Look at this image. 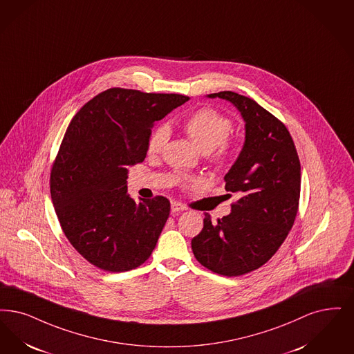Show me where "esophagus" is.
I'll return each mask as SVG.
<instances>
[{"label":"esophagus","mask_w":354,"mask_h":354,"mask_svg":"<svg viewBox=\"0 0 354 354\" xmlns=\"http://www.w3.org/2000/svg\"><path fill=\"white\" fill-rule=\"evenodd\" d=\"M183 211H187V207L183 205L182 203H179V201H172L171 203V212L178 213L183 212Z\"/></svg>","instance_id":"34e87169"}]
</instances>
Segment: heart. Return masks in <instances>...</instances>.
Returning a JSON list of instances; mask_svg holds the SVG:
<instances>
[{"label":"heart","instance_id":"1","mask_svg":"<svg viewBox=\"0 0 354 354\" xmlns=\"http://www.w3.org/2000/svg\"><path fill=\"white\" fill-rule=\"evenodd\" d=\"M232 127V120L227 115L209 106L195 111L183 122L185 134L216 167L227 165L236 154L237 142L229 136ZM169 138L170 129L167 125L156 127L147 142V153L150 156L159 154Z\"/></svg>","mask_w":354,"mask_h":354}]
</instances>
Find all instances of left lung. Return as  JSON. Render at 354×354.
Listing matches in <instances>:
<instances>
[{
    "instance_id": "obj_1",
    "label": "left lung",
    "mask_w": 354,
    "mask_h": 354,
    "mask_svg": "<svg viewBox=\"0 0 354 354\" xmlns=\"http://www.w3.org/2000/svg\"><path fill=\"white\" fill-rule=\"evenodd\" d=\"M209 97L230 101L245 120V145L224 182L236 194L232 212L191 241L198 262L216 274L240 277L265 265L294 225L300 198V160L287 127L254 100L232 91ZM232 194H227L232 196Z\"/></svg>"
}]
</instances>
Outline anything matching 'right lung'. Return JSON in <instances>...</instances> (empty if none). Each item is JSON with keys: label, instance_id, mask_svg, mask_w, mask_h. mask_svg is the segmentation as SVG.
Here are the masks:
<instances>
[{"label": "right lung", "instance_id": "1", "mask_svg": "<svg viewBox=\"0 0 354 354\" xmlns=\"http://www.w3.org/2000/svg\"><path fill=\"white\" fill-rule=\"evenodd\" d=\"M189 97L111 88L73 115L50 174L57 220L93 266L124 272L151 255L170 214L165 196L127 195V169L147 154L151 127Z\"/></svg>", "mask_w": 354, "mask_h": 354}]
</instances>
